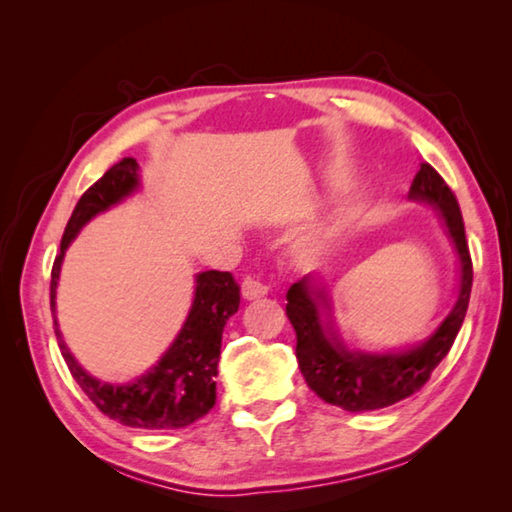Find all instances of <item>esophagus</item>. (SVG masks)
Instances as JSON below:
<instances>
[{
  "mask_svg": "<svg viewBox=\"0 0 512 512\" xmlns=\"http://www.w3.org/2000/svg\"><path fill=\"white\" fill-rule=\"evenodd\" d=\"M268 282L264 277H246L244 284H241V293H244L246 300H257V298H264L268 293Z\"/></svg>",
  "mask_w": 512,
  "mask_h": 512,
  "instance_id": "34e87169",
  "label": "esophagus"
}]
</instances>
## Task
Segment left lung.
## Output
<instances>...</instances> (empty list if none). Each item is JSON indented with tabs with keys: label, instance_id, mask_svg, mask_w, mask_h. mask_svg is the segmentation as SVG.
<instances>
[{
	"label": "left lung",
	"instance_id": "left-lung-1",
	"mask_svg": "<svg viewBox=\"0 0 512 512\" xmlns=\"http://www.w3.org/2000/svg\"><path fill=\"white\" fill-rule=\"evenodd\" d=\"M409 196L429 201L443 212L447 230L461 257V293L452 314L427 343L409 352L384 354V357L348 352L341 341H336V336L327 334L320 325L318 307L327 305V291L320 284L302 277L287 293V316L296 329V357L307 386L320 400L341 406L345 411L384 409L418 393L438 363L452 350L470 305L472 257L454 192L429 162H422Z\"/></svg>",
	"mask_w": 512,
	"mask_h": 512
}]
</instances>
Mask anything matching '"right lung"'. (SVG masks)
Returning <instances> with one entry per match:
<instances>
[{
	"label": "right lung",
	"instance_id": "1",
	"mask_svg": "<svg viewBox=\"0 0 512 512\" xmlns=\"http://www.w3.org/2000/svg\"><path fill=\"white\" fill-rule=\"evenodd\" d=\"M137 187V162L124 158L103 173L69 216L65 235L60 239V253L51 266V311L56 305V284L65 248L72 244L85 223L94 214L108 210ZM239 287L228 271H205L196 277V296L183 332L173 341L169 352L149 375L128 386L101 384L83 372L65 348L56 327L58 348L63 352L69 372L90 397L97 409L124 427L135 429H180L196 422L216 402V363L221 354L223 327L239 309Z\"/></svg>",
	"mask_w": 512,
	"mask_h": 512
}]
</instances>
